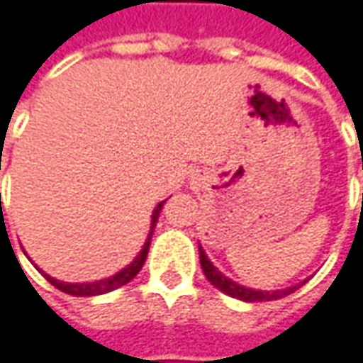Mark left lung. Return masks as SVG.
I'll use <instances>...</instances> for the list:
<instances>
[{
  "label": "left lung",
  "instance_id": "8db88e82",
  "mask_svg": "<svg viewBox=\"0 0 363 363\" xmlns=\"http://www.w3.org/2000/svg\"><path fill=\"white\" fill-rule=\"evenodd\" d=\"M363 168V164H362ZM199 258H201V268H203V274L205 278L211 282L215 289H219L221 292H225L233 298H240V301H247V303H262V301H276V298H282L286 294L294 292L298 286H291V289H284V291H254V289H245L242 284L229 280L228 276H223L215 266H213L209 258L205 256L203 247L199 245Z\"/></svg>",
  "mask_w": 363,
  "mask_h": 363
}]
</instances>
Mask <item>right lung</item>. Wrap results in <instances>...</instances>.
<instances>
[{"label": "right lung", "instance_id": "1", "mask_svg": "<svg viewBox=\"0 0 363 363\" xmlns=\"http://www.w3.org/2000/svg\"><path fill=\"white\" fill-rule=\"evenodd\" d=\"M162 205H164V201L154 209V215H152V228H150V235H148V240H146V244L142 247V252L135 256V260L128 266V268H123L119 274L116 276H109V278H105V280H99V282H91V284H67V282H58L55 278H50V276H46L48 278V282L56 286L58 291L67 292V294H72V296H95V294H103V292H109V291H116L119 286H123V284H128L132 278H135V274L142 270V266H144V262H146V256H148V250H150V240H152V231L156 228V221H158V215H160V209H162Z\"/></svg>", "mask_w": 363, "mask_h": 363}]
</instances>
